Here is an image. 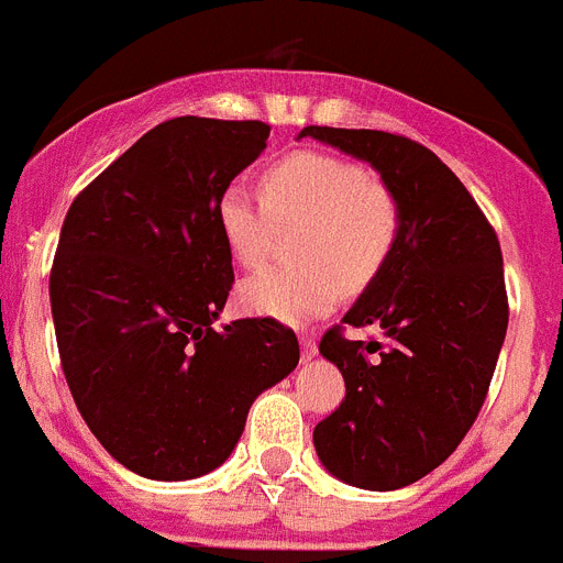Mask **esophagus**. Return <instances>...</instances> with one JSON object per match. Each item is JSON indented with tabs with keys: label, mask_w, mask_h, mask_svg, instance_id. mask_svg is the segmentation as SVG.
Returning <instances> with one entry per match:
<instances>
[{
	"label": "esophagus",
	"mask_w": 563,
	"mask_h": 563,
	"mask_svg": "<svg viewBox=\"0 0 563 563\" xmlns=\"http://www.w3.org/2000/svg\"><path fill=\"white\" fill-rule=\"evenodd\" d=\"M300 349H302V360H306V363L317 356V342L311 340V336H300Z\"/></svg>",
	"instance_id": "obj_1"
}]
</instances>
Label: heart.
Returning <instances> with one entry per match:
<instances>
[{"label": "heart", "mask_w": 563, "mask_h": 563, "mask_svg": "<svg viewBox=\"0 0 563 563\" xmlns=\"http://www.w3.org/2000/svg\"><path fill=\"white\" fill-rule=\"evenodd\" d=\"M261 198L232 184L214 203V223L229 257L261 268L277 229L302 227L295 241L300 266L249 277L238 288L252 317L306 325L329 314L345 288L363 291L383 275L402 234V207L383 180L354 161L300 150L275 161L261 178Z\"/></svg>", "instance_id": "1"}]
</instances>
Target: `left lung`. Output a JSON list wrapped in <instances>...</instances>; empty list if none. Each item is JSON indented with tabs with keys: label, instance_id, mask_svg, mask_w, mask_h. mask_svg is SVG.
<instances>
[{
	"label": "left lung",
	"instance_id": "1",
	"mask_svg": "<svg viewBox=\"0 0 563 563\" xmlns=\"http://www.w3.org/2000/svg\"><path fill=\"white\" fill-rule=\"evenodd\" d=\"M297 139L365 161L402 207L397 252L342 317L385 340L325 331L320 354L340 368L345 399L314 428L331 476L399 490L456 451L485 402L507 334L501 249L462 180L417 141L336 126Z\"/></svg>",
	"mask_w": 563,
	"mask_h": 563
}]
</instances>
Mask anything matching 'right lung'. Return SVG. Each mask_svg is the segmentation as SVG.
Returning a JSON list of instances; mask_svg holds the SVG:
<instances>
[{
	"label": "right lung",
	"mask_w": 563,
	"mask_h": 563,
	"mask_svg": "<svg viewBox=\"0 0 563 563\" xmlns=\"http://www.w3.org/2000/svg\"><path fill=\"white\" fill-rule=\"evenodd\" d=\"M263 121L173 119L73 200L51 272L67 385L126 471L184 482L221 467L263 390L300 363L291 329H214L234 272L214 223L223 189L266 150Z\"/></svg>",
	"instance_id": "right-lung-1"
}]
</instances>
